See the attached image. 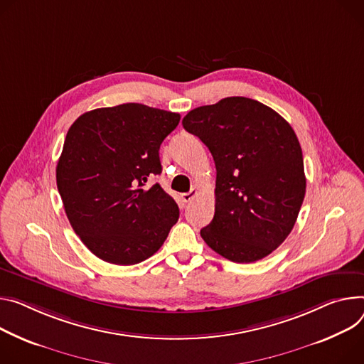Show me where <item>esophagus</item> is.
I'll return each instance as SVG.
<instances>
[{"mask_svg":"<svg viewBox=\"0 0 364 364\" xmlns=\"http://www.w3.org/2000/svg\"><path fill=\"white\" fill-rule=\"evenodd\" d=\"M194 196H197V188H191L188 193H183L181 194V199H183V202L188 203V202H191L194 199Z\"/></svg>","mask_w":364,"mask_h":364,"instance_id":"esophagus-1","label":"esophagus"}]
</instances>
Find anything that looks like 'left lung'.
<instances>
[{
	"label": "left lung",
	"mask_w": 364,
	"mask_h": 364,
	"mask_svg": "<svg viewBox=\"0 0 364 364\" xmlns=\"http://www.w3.org/2000/svg\"><path fill=\"white\" fill-rule=\"evenodd\" d=\"M183 126L209 148L216 167L215 216L200 230L205 242L234 262L272 254L291 232L306 191L291 126L247 97L197 107Z\"/></svg>",
	"instance_id": "obj_1"
}]
</instances>
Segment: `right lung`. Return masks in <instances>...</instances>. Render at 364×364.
<instances>
[{
    "instance_id": "obj_1",
    "label": "right lung",
    "mask_w": 364,
    "mask_h": 364,
    "mask_svg": "<svg viewBox=\"0 0 364 364\" xmlns=\"http://www.w3.org/2000/svg\"><path fill=\"white\" fill-rule=\"evenodd\" d=\"M180 114L139 103L95 109L70 127L56 165L65 213L103 261L132 266L154 255L180 210L155 183L159 146Z\"/></svg>"
}]
</instances>
